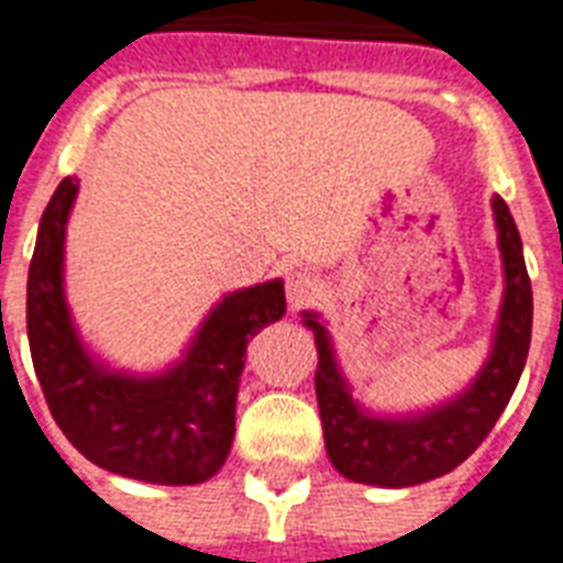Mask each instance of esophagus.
Masks as SVG:
<instances>
[{
	"label": "esophagus",
	"mask_w": 563,
	"mask_h": 563,
	"mask_svg": "<svg viewBox=\"0 0 563 563\" xmlns=\"http://www.w3.org/2000/svg\"><path fill=\"white\" fill-rule=\"evenodd\" d=\"M318 295V283L312 274L307 272H291L286 277V298H289V307L291 309H300L307 307L309 300Z\"/></svg>",
	"instance_id": "esophagus-1"
}]
</instances>
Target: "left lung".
Returning <instances> with one entry per match:
<instances>
[{
    "label": "left lung",
    "instance_id": "1",
    "mask_svg": "<svg viewBox=\"0 0 563 563\" xmlns=\"http://www.w3.org/2000/svg\"><path fill=\"white\" fill-rule=\"evenodd\" d=\"M494 221L506 272V291L494 330V344L482 371L453 400L415 415H374L351 397V385L339 371L333 342L316 312H303V324L316 333V394L330 462L351 482L379 488H411L438 479L467 459L488 438L511 400L523 374L532 342V283L526 272L523 242L508 212L494 195Z\"/></svg>",
    "mask_w": 563,
    "mask_h": 563
}]
</instances>
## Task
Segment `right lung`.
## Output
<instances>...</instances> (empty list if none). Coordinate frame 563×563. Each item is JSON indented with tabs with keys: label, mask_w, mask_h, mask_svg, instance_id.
<instances>
[{
	"label": "right lung",
	"mask_w": 563,
	"mask_h": 563,
	"mask_svg": "<svg viewBox=\"0 0 563 563\" xmlns=\"http://www.w3.org/2000/svg\"><path fill=\"white\" fill-rule=\"evenodd\" d=\"M78 178L57 184L29 268L25 327L52 418L104 471L154 485H198L221 471L236 432L247 342L286 312L283 280L230 291L178 365L152 376L113 371L78 339L64 295V239Z\"/></svg>",
	"instance_id": "add662e5"
}]
</instances>
